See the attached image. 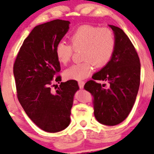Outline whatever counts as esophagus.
<instances>
[{
	"label": "esophagus",
	"instance_id": "obj_1",
	"mask_svg": "<svg viewBox=\"0 0 154 154\" xmlns=\"http://www.w3.org/2000/svg\"><path fill=\"white\" fill-rule=\"evenodd\" d=\"M78 85L80 88H83L84 85H85V82H84V81H80V82H78Z\"/></svg>",
	"mask_w": 154,
	"mask_h": 154
}]
</instances>
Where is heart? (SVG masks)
Masks as SVG:
<instances>
[{
	"mask_svg": "<svg viewBox=\"0 0 154 154\" xmlns=\"http://www.w3.org/2000/svg\"><path fill=\"white\" fill-rule=\"evenodd\" d=\"M70 45L58 42L55 49L56 58L60 63H68L73 54V50L82 49V63H76L63 72L68 80H82L94 72V63L102 67L110 61L116 48V37L109 28L91 25L78 27L69 36Z\"/></svg>",
	"mask_w": 154,
	"mask_h": 154,
	"instance_id": "1",
	"label": "heart"
}]
</instances>
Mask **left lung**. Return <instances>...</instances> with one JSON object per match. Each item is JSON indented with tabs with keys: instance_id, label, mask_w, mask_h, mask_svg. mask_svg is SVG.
<instances>
[{
	"instance_id": "8db88e82",
	"label": "left lung",
	"mask_w": 154,
	"mask_h": 154,
	"mask_svg": "<svg viewBox=\"0 0 154 154\" xmlns=\"http://www.w3.org/2000/svg\"><path fill=\"white\" fill-rule=\"evenodd\" d=\"M116 37V48L110 61L88 81L84 88L94 96V116L101 124L115 126L129 116L140 83V62L134 45L124 30L109 25ZM96 80L107 81L104 88Z\"/></svg>"
}]
</instances>
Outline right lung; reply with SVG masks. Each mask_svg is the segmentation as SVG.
Here are the masks:
<instances>
[{
  "label": "right lung",
  "instance_id": "add662e5",
  "mask_svg": "<svg viewBox=\"0 0 154 154\" xmlns=\"http://www.w3.org/2000/svg\"><path fill=\"white\" fill-rule=\"evenodd\" d=\"M69 23L55 20L35 27L23 42L13 67L20 104L30 120L47 132H58L69 126L74 96L79 90L76 80L60 82L61 77L56 75L60 66L55 49ZM54 82L61 84L52 91Z\"/></svg>",
  "mask_w": 154,
  "mask_h": 154
}]
</instances>
